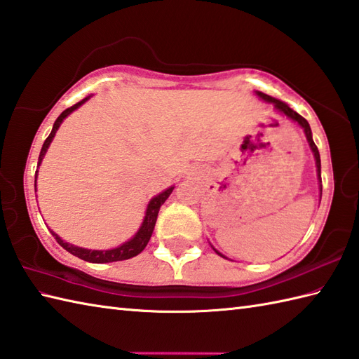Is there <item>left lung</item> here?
<instances>
[{"mask_svg":"<svg viewBox=\"0 0 359 359\" xmlns=\"http://www.w3.org/2000/svg\"><path fill=\"white\" fill-rule=\"evenodd\" d=\"M256 95H257L259 98H261V100H264V102H266V103H271V104L274 106V108H276V111H278L279 114H282V116L288 117L290 120H293L294 123H297V125H299V126L304 129V134H306V139H307V142H309V147H310L311 152H313V157H315L316 175H318V182H319V196H323V184H321V157H319V151H318L316 144H315V142H313V137H311V129H310L309 121H307L306 118H304L302 116H299V114H297L296 111H293L292 108H290V106H288L287 103L278 100V98H274V97H271V95H266V94L261 93V90H256ZM211 247H212V245H211ZM212 250H215L219 256L225 257L222 253H219V251H217L215 247H212Z\"/></svg>","mask_w":359,"mask_h":359,"instance_id":"obj_1","label":"left lung"}]
</instances>
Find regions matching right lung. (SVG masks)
Returning <instances> with one entry per match:
<instances>
[{
    "label": "right lung",
    "mask_w": 359,
    "mask_h": 359,
    "mask_svg": "<svg viewBox=\"0 0 359 359\" xmlns=\"http://www.w3.org/2000/svg\"><path fill=\"white\" fill-rule=\"evenodd\" d=\"M89 98H90V95L85 97L81 102L71 106V108H67L62 114H60L58 118L55 120V123H53V126H52V131H50L49 137L43 143V148L40 151V157H38V166L36 168H40L43 158L46 156V152H48L50 143L53 140V137H55L60 125L63 123V120L67 116H69V114H72L75 109H79L83 103L89 100ZM36 175H38V170L35 172V191H36ZM172 189H174V187H170V188H166L165 191H162L160 194L152 197V199L148 203L147 211H144L143 222H142L139 230H137V233L133 236L131 239L123 242V243H121V245H118L116 248H109V250H89V248H83V247H77V245H74V243H69V242L63 241L57 233H53V231H50V233H52L53 238L57 239V242L60 243V245H62L66 251H69L71 255L77 256V257L83 259V261H86V262L104 264V262L126 261V259H131V257L137 256L139 253H142V251L144 250V247L148 245V242L151 239V234H152V231H154L156 220H157V216H158V210L165 203V201L168 199V197H170V194L172 193Z\"/></svg>",
    "instance_id": "add662e5"
}]
</instances>
